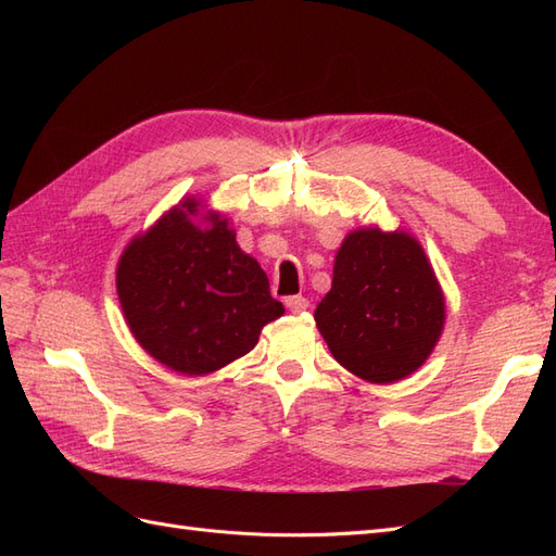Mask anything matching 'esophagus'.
Returning a JSON list of instances; mask_svg holds the SVG:
<instances>
[{
	"label": "esophagus",
	"mask_w": 556,
	"mask_h": 556,
	"mask_svg": "<svg viewBox=\"0 0 556 556\" xmlns=\"http://www.w3.org/2000/svg\"><path fill=\"white\" fill-rule=\"evenodd\" d=\"M285 306H288L292 313H304L306 308H308V299L306 296H288V299H285Z\"/></svg>",
	"instance_id": "esophagus-1"
}]
</instances>
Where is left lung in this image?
Masks as SVG:
<instances>
[{
  "mask_svg": "<svg viewBox=\"0 0 556 556\" xmlns=\"http://www.w3.org/2000/svg\"><path fill=\"white\" fill-rule=\"evenodd\" d=\"M315 325L333 359L366 382L415 374L445 327V294L422 243L403 229H352Z\"/></svg>",
  "mask_w": 556,
  "mask_h": 556,
  "instance_id": "obj_1",
  "label": "left lung"
}]
</instances>
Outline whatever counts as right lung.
<instances>
[{"label": "right lung", "mask_w": 556, "mask_h": 556, "mask_svg": "<svg viewBox=\"0 0 556 556\" xmlns=\"http://www.w3.org/2000/svg\"><path fill=\"white\" fill-rule=\"evenodd\" d=\"M115 288L134 339L180 376H208L248 355L264 325L285 313L229 217L197 197L127 243Z\"/></svg>", "instance_id": "obj_1"}]
</instances>
